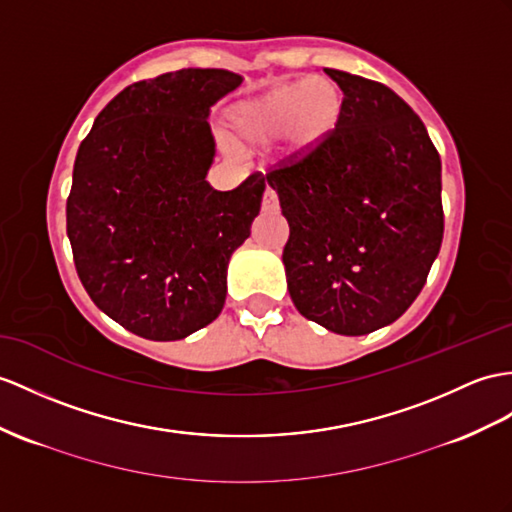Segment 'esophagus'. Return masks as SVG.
Wrapping results in <instances>:
<instances>
[{
  "label": "esophagus",
  "instance_id": "obj_1",
  "mask_svg": "<svg viewBox=\"0 0 512 512\" xmlns=\"http://www.w3.org/2000/svg\"><path fill=\"white\" fill-rule=\"evenodd\" d=\"M263 210H265V213H276V210H278V195H276V191H271V189L265 191V195H263Z\"/></svg>",
  "mask_w": 512,
  "mask_h": 512
}]
</instances>
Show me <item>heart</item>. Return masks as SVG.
<instances>
[{
    "instance_id": "b5f03b06",
    "label": "heart",
    "mask_w": 512,
    "mask_h": 512,
    "mask_svg": "<svg viewBox=\"0 0 512 512\" xmlns=\"http://www.w3.org/2000/svg\"><path fill=\"white\" fill-rule=\"evenodd\" d=\"M343 117V93L328 78L293 80L228 108L232 141L241 149H265L282 136V154L304 160L326 145Z\"/></svg>"
}]
</instances>
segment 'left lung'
<instances>
[{
    "mask_svg": "<svg viewBox=\"0 0 512 512\" xmlns=\"http://www.w3.org/2000/svg\"><path fill=\"white\" fill-rule=\"evenodd\" d=\"M323 71L345 93L339 128L267 184L289 221L282 263L295 308L330 332L360 336L406 313L439 256L441 158L389 86Z\"/></svg>",
    "mask_w": 512,
    "mask_h": 512,
    "instance_id": "left-lung-1",
    "label": "left lung"
}]
</instances>
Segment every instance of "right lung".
Instances as JSON below:
<instances>
[{
	"mask_svg": "<svg viewBox=\"0 0 512 512\" xmlns=\"http://www.w3.org/2000/svg\"><path fill=\"white\" fill-rule=\"evenodd\" d=\"M226 69H180L134 82L82 141L67 236L93 304L149 341H180L213 323L232 254L260 213L265 178L234 191L206 180L215 162L210 108L239 89Z\"/></svg>",
	"mask_w": 512,
	"mask_h": 512,
	"instance_id": "add662e5",
	"label": "right lung"
}]
</instances>
